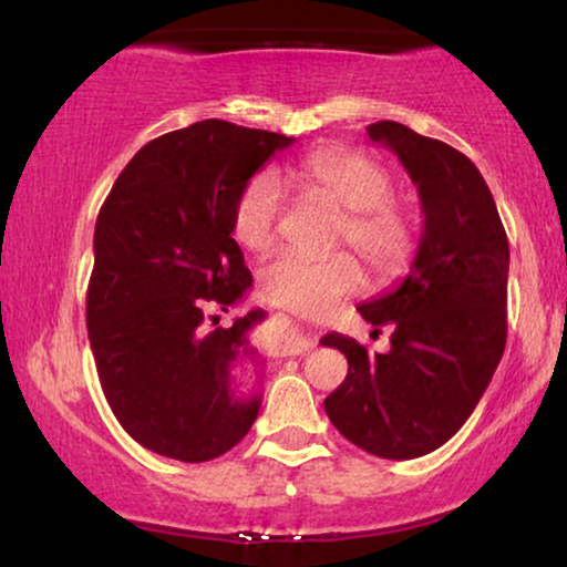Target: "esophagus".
<instances>
[{"label":"esophagus","instance_id":"34e87169","mask_svg":"<svg viewBox=\"0 0 567 567\" xmlns=\"http://www.w3.org/2000/svg\"><path fill=\"white\" fill-rule=\"evenodd\" d=\"M312 346H315V338L312 336H305V332H299V336H293L289 340L286 351H289L291 355H297V353H307Z\"/></svg>","mask_w":567,"mask_h":567}]
</instances>
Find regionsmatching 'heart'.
Returning <instances> with one entry per match:
<instances>
[{
	"label": "heart",
	"instance_id": "heart-1",
	"mask_svg": "<svg viewBox=\"0 0 567 567\" xmlns=\"http://www.w3.org/2000/svg\"><path fill=\"white\" fill-rule=\"evenodd\" d=\"M286 181L309 198L338 208L332 247H353L377 284L405 276L421 250V221L392 198L394 181L379 162L348 150H320L289 169ZM281 188L270 175H255L231 206V235L245 250L266 252L278 239ZM363 270L351 252L322 260L278 255L258 274V289L270 305L293 315H322L361 289Z\"/></svg>",
	"mask_w": 567,
	"mask_h": 567
}]
</instances>
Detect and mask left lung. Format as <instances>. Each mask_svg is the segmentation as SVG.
<instances>
[{"mask_svg":"<svg viewBox=\"0 0 567 567\" xmlns=\"http://www.w3.org/2000/svg\"><path fill=\"white\" fill-rule=\"evenodd\" d=\"M367 134L390 146L417 185L423 237L400 289L359 307L377 328L392 324L390 351L369 353L338 332L322 338L348 359L324 413L363 452L415 460L462 429L501 363L508 237L470 157L394 121L371 123Z\"/></svg>","mask_w":567,"mask_h":567,"instance_id":"1","label":"left lung"}]
</instances>
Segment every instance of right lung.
Masks as SVG:
<instances>
[{"mask_svg":"<svg viewBox=\"0 0 567 567\" xmlns=\"http://www.w3.org/2000/svg\"><path fill=\"white\" fill-rule=\"evenodd\" d=\"M293 138L198 121L152 138L123 167L95 224L87 332L123 431L154 454L208 462L245 439L260 394H239L252 309L219 317L252 286L231 206Z\"/></svg>","mask_w":567,"mask_h":567,"instance_id":"right-lung-1","label":"right lung"}]
</instances>
